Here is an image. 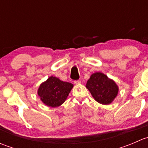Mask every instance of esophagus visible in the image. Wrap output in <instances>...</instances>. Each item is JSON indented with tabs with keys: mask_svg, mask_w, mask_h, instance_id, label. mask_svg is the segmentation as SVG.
Returning <instances> with one entry per match:
<instances>
[{
	"mask_svg": "<svg viewBox=\"0 0 148 148\" xmlns=\"http://www.w3.org/2000/svg\"><path fill=\"white\" fill-rule=\"evenodd\" d=\"M74 84L79 85L81 84V81H79V80H76V81L74 82Z\"/></svg>",
	"mask_w": 148,
	"mask_h": 148,
	"instance_id": "1",
	"label": "esophagus"
}]
</instances>
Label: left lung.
Wrapping results in <instances>:
<instances>
[{
	"label": "left lung",
	"instance_id": "1",
	"mask_svg": "<svg viewBox=\"0 0 148 148\" xmlns=\"http://www.w3.org/2000/svg\"><path fill=\"white\" fill-rule=\"evenodd\" d=\"M86 87L94 99L104 105L111 104L119 92L115 82L102 72L92 74L86 82Z\"/></svg>",
	"mask_w": 148,
	"mask_h": 148
}]
</instances>
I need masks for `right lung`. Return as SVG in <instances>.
<instances>
[{
  "label": "right lung",
  "mask_w": 148,
  "mask_h": 148,
  "mask_svg": "<svg viewBox=\"0 0 148 148\" xmlns=\"http://www.w3.org/2000/svg\"><path fill=\"white\" fill-rule=\"evenodd\" d=\"M73 86L72 84L51 76L40 84L37 94L46 106L57 107L65 102Z\"/></svg>",
  "instance_id": "add662e5"
}]
</instances>
